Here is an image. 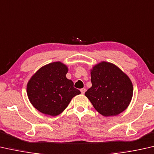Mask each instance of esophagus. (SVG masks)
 Instances as JSON below:
<instances>
[{
	"label": "esophagus",
	"instance_id": "1",
	"mask_svg": "<svg viewBox=\"0 0 154 154\" xmlns=\"http://www.w3.org/2000/svg\"><path fill=\"white\" fill-rule=\"evenodd\" d=\"M80 91H81V94H84L85 93V91H86V89H85V88H82V89H80Z\"/></svg>",
	"mask_w": 154,
	"mask_h": 154
}]
</instances>
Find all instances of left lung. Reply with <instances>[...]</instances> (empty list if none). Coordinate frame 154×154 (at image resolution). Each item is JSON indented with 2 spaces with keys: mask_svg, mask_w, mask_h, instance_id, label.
<instances>
[{
  "mask_svg": "<svg viewBox=\"0 0 154 154\" xmlns=\"http://www.w3.org/2000/svg\"><path fill=\"white\" fill-rule=\"evenodd\" d=\"M92 87L85 95L95 109L105 117L115 116L125 110L133 94L131 80L116 65L102 62L91 72Z\"/></svg>",
  "mask_w": 154,
  "mask_h": 154,
  "instance_id": "left-lung-1",
  "label": "left lung"
}]
</instances>
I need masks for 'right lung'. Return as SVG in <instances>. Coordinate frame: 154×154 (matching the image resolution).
<instances>
[{
	"label": "right lung",
	"instance_id": "1",
	"mask_svg": "<svg viewBox=\"0 0 154 154\" xmlns=\"http://www.w3.org/2000/svg\"><path fill=\"white\" fill-rule=\"evenodd\" d=\"M67 67L60 62L45 65L27 84V95L32 106L45 115L57 116L80 91L66 76Z\"/></svg>",
	"mask_w": 154,
	"mask_h": 154
}]
</instances>
